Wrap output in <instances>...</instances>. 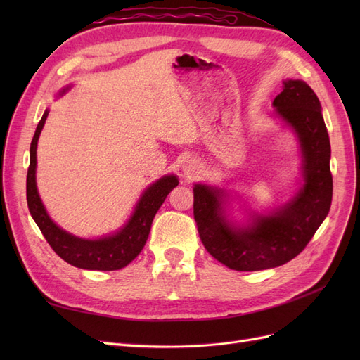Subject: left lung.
Segmentation results:
<instances>
[{
  "label": "left lung",
  "mask_w": 360,
  "mask_h": 360,
  "mask_svg": "<svg viewBox=\"0 0 360 360\" xmlns=\"http://www.w3.org/2000/svg\"><path fill=\"white\" fill-rule=\"evenodd\" d=\"M274 106L300 143L303 184L297 193L281 209L270 214L249 213V224L236 226L225 217L224 191L205 184L193 188V217L201 242L233 270L255 271L288 263L309 243L330 210V141L317 94L307 82L288 79Z\"/></svg>",
  "instance_id": "obj_1"
}]
</instances>
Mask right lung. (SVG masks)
Instances as JSON below:
<instances>
[{
  "label": "right lung",
  "instance_id": "1",
  "mask_svg": "<svg viewBox=\"0 0 360 360\" xmlns=\"http://www.w3.org/2000/svg\"><path fill=\"white\" fill-rule=\"evenodd\" d=\"M48 117V110L37 124L30 147V167L27 174V202L32 219L45 236L46 242L56 250V254L66 263L86 270H118L126 267L143 250L153 217L165 201L167 195L177 186L176 176H165L143 193L139 198L134 214L127 224L112 236L86 240L61 230L52 222L43 205L36 186V165H37V141Z\"/></svg>",
  "mask_w": 360,
  "mask_h": 360
}]
</instances>
